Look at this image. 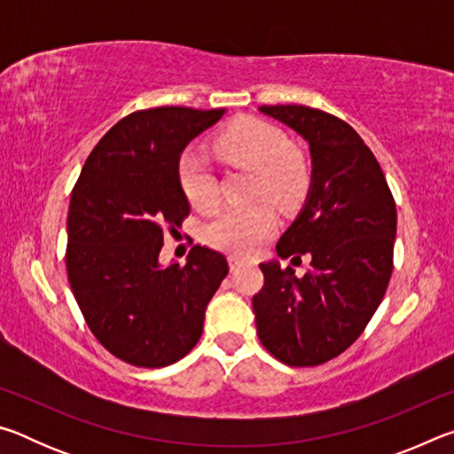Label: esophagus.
Returning <instances> with one entry per match:
<instances>
[{
  "label": "esophagus",
  "instance_id": "34e87169",
  "mask_svg": "<svg viewBox=\"0 0 454 454\" xmlns=\"http://www.w3.org/2000/svg\"><path fill=\"white\" fill-rule=\"evenodd\" d=\"M228 264H230V270H236L238 266L242 264V258H238V256H228Z\"/></svg>",
  "mask_w": 454,
  "mask_h": 454
}]
</instances>
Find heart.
Wrapping results in <instances>:
<instances>
[{
	"instance_id": "1",
	"label": "heart",
	"mask_w": 454,
	"mask_h": 454,
	"mask_svg": "<svg viewBox=\"0 0 454 454\" xmlns=\"http://www.w3.org/2000/svg\"><path fill=\"white\" fill-rule=\"evenodd\" d=\"M218 150L230 162L256 170L254 194L280 210H294L309 192L310 174L304 160L292 152V142L280 128L264 120L246 118L218 137ZM178 182L196 210H210L218 200V182L210 164L198 152H184ZM274 230V212L266 202L230 204L206 222L204 238L214 248L250 256Z\"/></svg>"
}]
</instances>
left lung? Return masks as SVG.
I'll return each mask as SVG.
<instances>
[{"label":"left lung","mask_w":454,"mask_h":454,"mask_svg":"<svg viewBox=\"0 0 454 454\" xmlns=\"http://www.w3.org/2000/svg\"><path fill=\"white\" fill-rule=\"evenodd\" d=\"M310 148L312 182L301 214L280 236V258L310 268L296 278L278 260L262 262L252 298L264 348L288 366H318L363 334L382 302L396 236V206L374 153L347 121L309 106H260Z\"/></svg>","instance_id":"obj_1"}]
</instances>
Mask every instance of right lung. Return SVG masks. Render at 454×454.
Returning <instances> with one entry per match:
<instances>
[{
	"label": "right lung",
	"instance_id": "right-lung-1",
	"mask_svg": "<svg viewBox=\"0 0 454 454\" xmlns=\"http://www.w3.org/2000/svg\"><path fill=\"white\" fill-rule=\"evenodd\" d=\"M224 110L164 106L120 120L86 160L67 210V280L99 344L128 364L178 363L202 336L204 312L228 262L194 246L160 264L164 230L190 214L178 162Z\"/></svg>",
	"mask_w": 454,
	"mask_h": 454
}]
</instances>
